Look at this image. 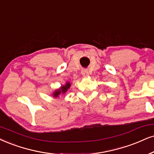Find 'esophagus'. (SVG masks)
I'll return each mask as SVG.
<instances>
[{"label": "esophagus", "mask_w": 154, "mask_h": 154, "mask_svg": "<svg viewBox=\"0 0 154 154\" xmlns=\"http://www.w3.org/2000/svg\"><path fill=\"white\" fill-rule=\"evenodd\" d=\"M82 75V76H84V77H87V76L89 75V72L87 69H82L81 72Z\"/></svg>", "instance_id": "esophagus-1"}]
</instances>
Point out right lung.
<instances>
[{"label": "right lung", "mask_w": 154, "mask_h": 154, "mask_svg": "<svg viewBox=\"0 0 154 154\" xmlns=\"http://www.w3.org/2000/svg\"><path fill=\"white\" fill-rule=\"evenodd\" d=\"M70 85H71L70 84H69V82H67V83L66 84V85H65V86L62 87L61 89H58V90L55 91V92L54 93V97H57L59 96V95H60V94H62V93H63V94H65L66 91H67V89L69 88V87H70Z\"/></svg>", "instance_id": "right-lung-1"}]
</instances>
